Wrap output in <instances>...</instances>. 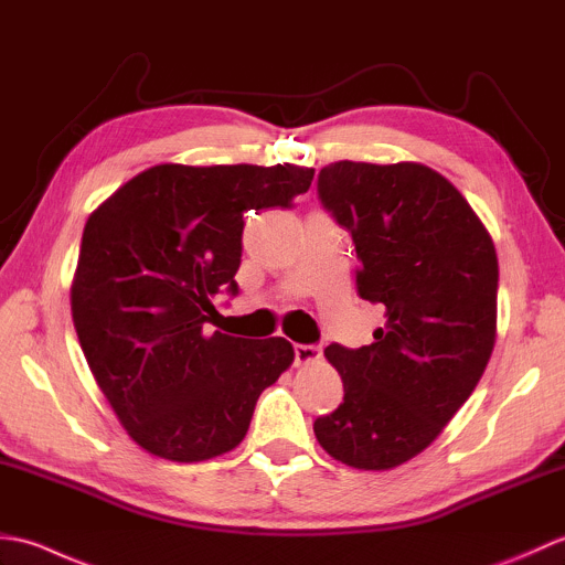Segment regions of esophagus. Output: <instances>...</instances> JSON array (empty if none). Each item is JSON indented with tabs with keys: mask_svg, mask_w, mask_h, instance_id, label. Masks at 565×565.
<instances>
[{
	"mask_svg": "<svg viewBox=\"0 0 565 565\" xmlns=\"http://www.w3.org/2000/svg\"><path fill=\"white\" fill-rule=\"evenodd\" d=\"M320 359V347L316 344H296L294 347V362L296 366H306V364H313Z\"/></svg>",
	"mask_w": 565,
	"mask_h": 565,
	"instance_id": "esophagus-1",
	"label": "esophagus"
}]
</instances>
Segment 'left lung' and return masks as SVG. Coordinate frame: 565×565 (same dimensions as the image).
<instances>
[{"label": "left lung", "mask_w": 565, "mask_h": 565, "mask_svg": "<svg viewBox=\"0 0 565 565\" xmlns=\"http://www.w3.org/2000/svg\"><path fill=\"white\" fill-rule=\"evenodd\" d=\"M318 194L352 233L359 296L386 322L359 350L328 347L344 401L313 431L332 459L388 471L425 451L483 376L498 332L495 245L427 164L332 162Z\"/></svg>", "instance_id": "left-lung-1"}]
</instances>
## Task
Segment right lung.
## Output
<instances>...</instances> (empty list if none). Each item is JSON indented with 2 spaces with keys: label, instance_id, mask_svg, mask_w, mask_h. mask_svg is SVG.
<instances>
[{
  "label": "right lung",
  "instance_id": "1",
  "mask_svg": "<svg viewBox=\"0 0 565 565\" xmlns=\"http://www.w3.org/2000/svg\"><path fill=\"white\" fill-rule=\"evenodd\" d=\"M316 170L296 164H154L92 211L70 306L79 347L128 437L177 463L245 439L259 393L294 364L284 338L213 330L237 294L243 213L289 206Z\"/></svg>",
  "mask_w": 565,
  "mask_h": 565
}]
</instances>
